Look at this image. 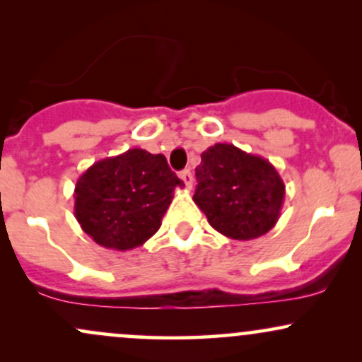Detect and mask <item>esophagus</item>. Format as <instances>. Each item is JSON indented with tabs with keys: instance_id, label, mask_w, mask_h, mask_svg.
Returning a JSON list of instances; mask_svg holds the SVG:
<instances>
[{
	"instance_id": "esophagus-1",
	"label": "esophagus",
	"mask_w": 362,
	"mask_h": 362,
	"mask_svg": "<svg viewBox=\"0 0 362 362\" xmlns=\"http://www.w3.org/2000/svg\"><path fill=\"white\" fill-rule=\"evenodd\" d=\"M180 178H182V180H184V184H185L187 189H190V187H192L194 178H192V172H190L189 168L182 170V172H180Z\"/></svg>"
}]
</instances>
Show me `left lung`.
I'll list each match as a JSON object with an SVG mask.
<instances>
[{"instance_id": "1", "label": "left lung", "mask_w": 362, "mask_h": 362, "mask_svg": "<svg viewBox=\"0 0 362 362\" xmlns=\"http://www.w3.org/2000/svg\"><path fill=\"white\" fill-rule=\"evenodd\" d=\"M195 178L194 202L221 235L245 242L276 226L286 185L265 158L218 143L201 155Z\"/></svg>"}]
</instances>
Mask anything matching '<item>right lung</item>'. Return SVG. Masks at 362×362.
<instances>
[{"label":"right lung","mask_w":362,"mask_h":362,"mask_svg":"<svg viewBox=\"0 0 362 362\" xmlns=\"http://www.w3.org/2000/svg\"><path fill=\"white\" fill-rule=\"evenodd\" d=\"M177 187L184 182L167 158L132 148L97 161L78 178L74 216L95 243L132 250L160 230Z\"/></svg>","instance_id":"add662e5"}]
</instances>
